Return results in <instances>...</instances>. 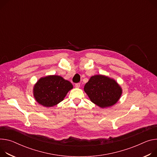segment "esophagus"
<instances>
[{"label":"esophagus","instance_id":"34e87169","mask_svg":"<svg viewBox=\"0 0 157 157\" xmlns=\"http://www.w3.org/2000/svg\"><path fill=\"white\" fill-rule=\"evenodd\" d=\"M75 87H76V88H79L80 87V83H76V84H75Z\"/></svg>","mask_w":157,"mask_h":157}]
</instances>
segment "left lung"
I'll use <instances>...</instances> for the list:
<instances>
[{
	"label": "left lung",
	"instance_id": "8db88e82",
	"mask_svg": "<svg viewBox=\"0 0 157 157\" xmlns=\"http://www.w3.org/2000/svg\"><path fill=\"white\" fill-rule=\"evenodd\" d=\"M84 90L91 101L101 108L115 105L123 91L115 79L102 75L91 76L85 84Z\"/></svg>",
	"mask_w": 157,
	"mask_h": 157
}]
</instances>
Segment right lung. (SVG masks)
<instances>
[{"label": "right lung", "instance_id": "right-lung-1", "mask_svg": "<svg viewBox=\"0 0 157 157\" xmlns=\"http://www.w3.org/2000/svg\"><path fill=\"white\" fill-rule=\"evenodd\" d=\"M73 88L71 82L63 77L49 75L40 78L37 81L33 88V94L39 105L49 108L61 102Z\"/></svg>", "mask_w": 157, "mask_h": 157}]
</instances>
